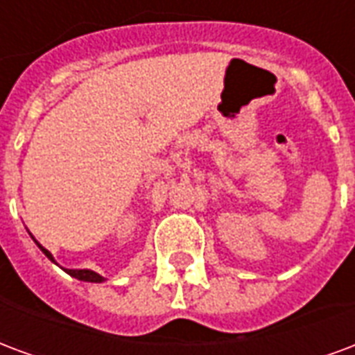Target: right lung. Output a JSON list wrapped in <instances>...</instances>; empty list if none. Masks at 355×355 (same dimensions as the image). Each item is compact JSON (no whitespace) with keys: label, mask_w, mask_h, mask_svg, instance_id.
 I'll return each instance as SVG.
<instances>
[{"label":"right lung","mask_w":355,"mask_h":355,"mask_svg":"<svg viewBox=\"0 0 355 355\" xmlns=\"http://www.w3.org/2000/svg\"><path fill=\"white\" fill-rule=\"evenodd\" d=\"M30 235H31V233H30ZM31 239L35 241V237H33V235H31ZM35 244H37L39 248H41V252H43L44 256L51 259L52 263H56V259H54V256H52L51 252L46 250V248H44L43 244H39L37 241H35ZM62 269H64V267H62ZM64 271L67 272V275H71V277H73V278H77V280H83V282H96V284H99V282H103V280H105V278L101 277L99 272L92 271V269H64Z\"/></svg>","instance_id":"add662e5"}]
</instances>
